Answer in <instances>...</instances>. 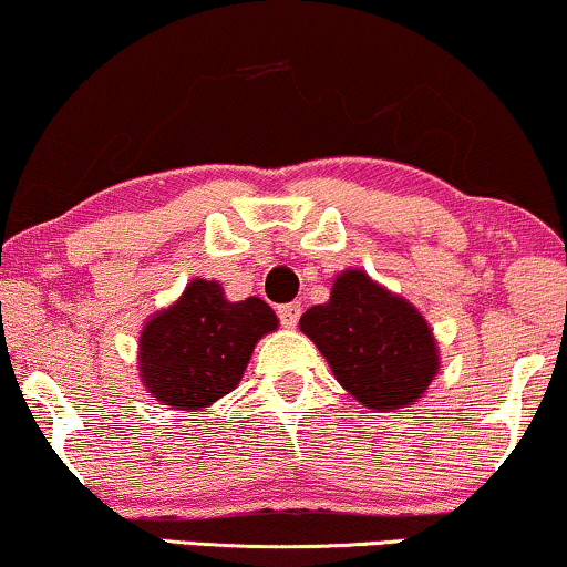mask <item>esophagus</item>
<instances>
[{
  "instance_id": "34e87169",
  "label": "esophagus",
  "mask_w": 567,
  "mask_h": 567,
  "mask_svg": "<svg viewBox=\"0 0 567 567\" xmlns=\"http://www.w3.org/2000/svg\"><path fill=\"white\" fill-rule=\"evenodd\" d=\"M277 317L282 321L285 327H296L300 319V303H285L277 308Z\"/></svg>"
}]
</instances>
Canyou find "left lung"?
<instances>
[{
  "label": "left lung",
  "instance_id": "8db88e82",
  "mask_svg": "<svg viewBox=\"0 0 567 567\" xmlns=\"http://www.w3.org/2000/svg\"><path fill=\"white\" fill-rule=\"evenodd\" d=\"M337 382L377 411L413 405L436 374V346L426 321L403 298L350 269L334 279L332 298L300 317Z\"/></svg>",
  "mask_w": 567,
  "mask_h": 567
}]
</instances>
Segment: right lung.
<instances>
[{
    "mask_svg": "<svg viewBox=\"0 0 567 567\" xmlns=\"http://www.w3.org/2000/svg\"><path fill=\"white\" fill-rule=\"evenodd\" d=\"M277 329L261 298L230 303L217 282L193 279L141 337V377L152 395L181 411L212 405L238 386L254 346Z\"/></svg>",
    "mask_w": 567,
    "mask_h": 567,
    "instance_id": "right-lung-1",
    "label": "right lung"
}]
</instances>
